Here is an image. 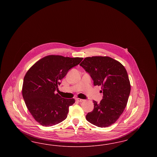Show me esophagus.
I'll list each match as a JSON object with an SVG mask.
<instances>
[{
    "instance_id": "1",
    "label": "esophagus",
    "mask_w": 157,
    "mask_h": 157,
    "mask_svg": "<svg viewBox=\"0 0 157 157\" xmlns=\"http://www.w3.org/2000/svg\"><path fill=\"white\" fill-rule=\"evenodd\" d=\"M76 100L77 101L79 102H83V101H84V100H83V99H80V98H76Z\"/></svg>"
}]
</instances>
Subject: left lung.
I'll list each match as a JSON object with an SVG mask.
<instances>
[{
  "instance_id": "left-lung-1",
  "label": "left lung",
  "mask_w": 157,
  "mask_h": 157,
  "mask_svg": "<svg viewBox=\"0 0 157 157\" xmlns=\"http://www.w3.org/2000/svg\"><path fill=\"white\" fill-rule=\"evenodd\" d=\"M80 65L90 74L95 86H102V99L94 101V110L88 112L86 120L98 127L114 124L123 113L131 91V85L125 67L108 56L85 58Z\"/></svg>"
}]
</instances>
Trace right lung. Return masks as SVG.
Returning a JSON list of instances; mask_svg holds the SVG:
<instances>
[{
  "mask_svg": "<svg viewBox=\"0 0 157 157\" xmlns=\"http://www.w3.org/2000/svg\"><path fill=\"white\" fill-rule=\"evenodd\" d=\"M82 58L49 55L36 62L23 79L22 95L29 111L41 125L51 127L65 120L75 99L55 94L61 80Z\"/></svg>",
  "mask_w": 157,
  "mask_h": 157,
  "instance_id": "right-lung-1",
  "label": "right lung"
}]
</instances>
